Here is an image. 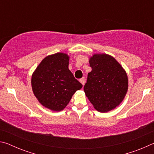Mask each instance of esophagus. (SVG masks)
<instances>
[{"mask_svg": "<svg viewBox=\"0 0 154 154\" xmlns=\"http://www.w3.org/2000/svg\"><path fill=\"white\" fill-rule=\"evenodd\" d=\"M79 82L82 83V84L83 85L85 84V78L84 77H82V79H80V80H79Z\"/></svg>", "mask_w": 154, "mask_h": 154, "instance_id": "34e87169", "label": "esophagus"}]
</instances>
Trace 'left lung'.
<instances>
[{
    "label": "left lung",
    "mask_w": 154,
    "mask_h": 154,
    "mask_svg": "<svg viewBox=\"0 0 154 154\" xmlns=\"http://www.w3.org/2000/svg\"><path fill=\"white\" fill-rule=\"evenodd\" d=\"M92 71L83 88L95 109L106 113L116 109L125 98L128 88L126 72L113 56L94 54L90 58Z\"/></svg>",
    "instance_id": "1"
}]
</instances>
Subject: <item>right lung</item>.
<instances>
[{
  "label": "right lung",
  "mask_w": 154,
  "mask_h": 154,
  "mask_svg": "<svg viewBox=\"0 0 154 154\" xmlns=\"http://www.w3.org/2000/svg\"><path fill=\"white\" fill-rule=\"evenodd\" d=\"M69 58L62 52L49 55L32 75L34 94L41 105L51 111L63 110L72 95L83 86L69 69Z\"/></svg>",
  "instance_id": "add662e5"
}]
</instances>
